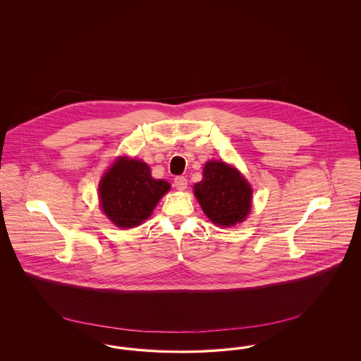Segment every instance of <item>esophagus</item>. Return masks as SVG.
<instances>
[{"mask_svg": "<svg viewBox=\"0 0 361 361\" xmlns=\"http://www.w3.org/2000/svg\"><path fill=\"white\" fill-rule=\"evenodd\" d=\"M174 185H176V188L184 190V189L187 188V185H188V180L184 176H177L174 178Z\"/></svg>", "mask_w": 361, "mask_h": 361, "instance_id": "34e87169", "label": "esophagus"}]
</instances>
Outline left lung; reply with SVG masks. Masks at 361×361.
<instances>
[{
	"mask_svg": "<svg viewBox=\"0 0 361 361\" xmlns=\"http://www.w3.org/2000/svg\"><path fill=\"white\" fill-rule=\"evenodd\" d=\"M193 190L209 221L222 227L243 222L252 207L247 181L237 169L221 161L207 162L203 180Z\"/></svg>",
	"mask_w": 361,
	"mask_h": 361,
	"instance_id": "left-lung-1",
	"label": "left lung"
}]
</instances>
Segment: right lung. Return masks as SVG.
I'll use <instances>...</instances> for the list:
<instances>
[{"instance_id":"1","label":"right lung","mask_w":361,"mask_h":361,"mask_svg":"<svg viewBox=\"0 0 361 361\" xmlns=\"http://www.w3.org/2000/svg\"><path fill=\"white\" fill-rule=\"evenodd\" d=\"M169 189L168 181L152 177L147 164L121 157L104 174L99 196L104 214L127 228L146 221Z\"/></svg>"}]
</instances>
